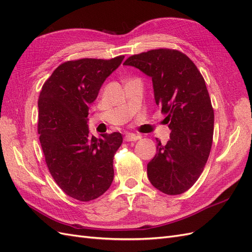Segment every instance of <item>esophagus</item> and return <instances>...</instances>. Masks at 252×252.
I'll return each mask as SVG.
<instances>
[{
  "label": "esophagus",
  "mask_w": 252,
  "mask_h": 252,
  "mask_svg": "<svg viewBox=\"0 0 252 252\" xmlns=\"http://www.w3.org/2000/svg\"><path fill=\"white\" fill-rule=\"evenodd\" d=\"M141 139V136L138 134H133V133H127L125 135V141L126 142H134V141H138Z\"/></svg>",
  "instance_id": "obj_1"
}]
</instances>
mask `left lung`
I'll return each instance as SVG.
<instances>
[{"label": "left lung", "instance_id": "obj_1", "mask_svg": "<svg viewBox=\"0 0 252 252\" xmlns=\"http://www.w3.org/2000/svg\"><path fill=\"white\" fill-rule=\"evenodd\" d=\"M123 65L152 79L156 103L171 130L166 145L157 139L148 179L163 193L185 192L200 178L212 145L215 113L204 78L191 60L173 49L142 52Z\"/></svg>", "mask_w": 252, "mask_h": 252}]
</instances>
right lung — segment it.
I'll list each match as a JSON object with an SVG mask.
<instances>
[{
  "label": "right lung",
  "instance_id": "add662e5",
  "mask_svg": "<svg viewBox=\"0 0 252 252\" xmlns=\"http://www.w3.org/2000/svg\"><path fill=\"white\" fill-rule=\"evenodd\" d=\"M123 60L68 61L40 93L37 132L45 161L60 188L81 202L101 196L113 181V157L123 138L120 132L90 135L87 117L103 83Z\"/></svg>",
  "mask_w": 252,
  "mask_h": 252
}]
</instances>
